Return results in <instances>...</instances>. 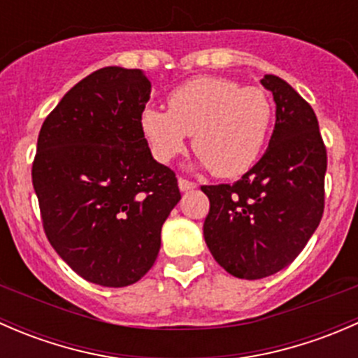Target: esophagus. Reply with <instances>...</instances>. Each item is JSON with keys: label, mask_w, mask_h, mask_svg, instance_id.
<instances>
[{"label": "esophagus", "mask_w": 358, "mask_h": 358, "mask_svg": "<svg viewBox=\"0 0 358 358\" xmlns=\"http://www.w3.org/2000/svg\"><path fill=\"white\" fill-rule=\"evenodd\" d=\"M178 187L182 192H189V190L196 189L197 185L194 182H189V180H185V178H178Z\"/></svg>", "instance_id": "esophagus-1"}]
</instances>
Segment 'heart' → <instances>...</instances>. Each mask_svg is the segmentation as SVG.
Masks as SVG:
<instances>
[{
	"label": "heart",
	"mask_w": 358,
	"mask_h": 358,
	"mask_svg": "<svg viewBox=\"0 0 358 358\" xmlns=\"http://www.w3.org/2000/svg\"><path fill=\"white\" fill-rule=\"evenodd\" d=\"M168 107L147 106L140 114L154 159L173 161L194 135L199 166L222 178L244 175L258 161L272 128L273 106L265 90L229 78L189 79L169 93Z\"/></svg>",
	"instance_id": "heart-1"
}]
</instances>
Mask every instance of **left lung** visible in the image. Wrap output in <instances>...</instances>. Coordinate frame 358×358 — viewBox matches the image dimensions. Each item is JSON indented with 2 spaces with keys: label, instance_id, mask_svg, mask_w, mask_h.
Listing matches in <instances>:
<instances>
[{
  "label": "left lung",
  "instance_id": "obj_1",
  "mask_svg": "<svg viewBox=\"0 0 358 358\" xmlns=\"http://www.w3.org/2000/svg\"><path fill=\"white\" fill-rule=\"evenodd\" d=\"M275 102L263 157L234 185H206L204 241L230 275L256 280L287 266L324 213L327 154L312 107L284 79L259 81Z\"/></svg>",
  "mask_w": 358,
  "mask_h": 358
}]
</instances>
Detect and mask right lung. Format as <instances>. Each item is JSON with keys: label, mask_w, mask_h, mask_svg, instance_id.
Returning a JSON list of instances; mask_svg holds the SVG:
<instances>
[{"label": "right lung", "mask_w": 358, "mask_h": 358, "mask_svg": "<svg viewBox=\"0 0 358 358\" xmlns=\"http://www.w3.org/2000/svg\"><path fill=\"white\" fill-rule=\"evenodd\" d=\"M150 88L140 69H99L69 90L38 136L32 185L46 237L99 286L124 287L149 272L182 199L140 128Z\"/></svg>", "instance_id": "right-lung-1"}]
</instances>
